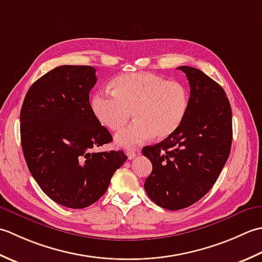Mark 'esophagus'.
<instances>
[{
	"mask_svg": "<svg viewBox=\"0 0 262 262\" xmlns=\"http://www.w3.org/2000/svg\"><path fill=\"white\" fill-rule=\"evenodd\" d=\"M138 154H139V152L136 151V150H127V151H126V156H127V158H129V159H133V158H135V157L137 156Z\"/></svg>",
	"mask_w": 262,
	"mask_h": 262,
	"instance_id": "34e87169",
	"label": "esophagus"
}]
</instances>
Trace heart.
Segmentation results:
<instances>
[{"label": "heart", "mask_w": 262, "mask_h": 262, "mask_svg": "<svg viewBox=\"0 0 262 262\" xmlns=\"http://www.w3.org/2000/svg\"><path fill=\"white\" fill-rule=\"evenodd\" d=\"M112 92L95 94L90 101L101 124L119 131L130 120L135 122L115 136L119 146L131 149L155 137L164 139L179 129L190 106L188 87L167 81L150 72L126 73L112 82Z\"/></svg>", "instance_id": "1"}]
</instances>
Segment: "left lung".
<instances>
[{
    "mask_svg": "<svg viewBox=\"0 0 262 262\" xmlns=\"http://www.w3.org/2000/svg\"><path fill=\"white\" fill-rule=\"evenodd\" d=\"M190 83V106L179 129L142 149L152 164L145 190L159 207L180 210L207 194L231 152L232 110L226 93L199 69L179 67Z\"/></svg>",
    "mask_w": 262,
    "mask_h": 262,
    "instance_id": "8db88e82",
    "label": "left lung"
}]
</instances>
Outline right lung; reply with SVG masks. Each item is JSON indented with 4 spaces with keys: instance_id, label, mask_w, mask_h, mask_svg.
Segmentation results:
<instances>
[{
    "instance_id": "obj_1",
    "label": "right lung",
    "mask_w": 262,
    "mask_h": 262,
    "mask_svg": "<svg viewBox=\"0 0 262 262\" xmlns=\"http://www.w3.org/2000/svg\"><path fill=\"white\" fill-rule=\"evenodd\" d=\"M96 81L93 67H57L31 84L20 112L29 172L47 196L73 209L97 201L127 159L123 150L92 151L113 140L89 103Z\"/></svg>"
}]
</instances>
